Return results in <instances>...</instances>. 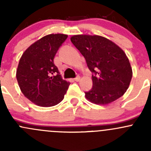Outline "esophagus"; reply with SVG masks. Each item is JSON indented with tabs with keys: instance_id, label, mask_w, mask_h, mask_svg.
<instances>
[{
	"instance_id": "34e87169",
	"label": "esophagus",
	"mask_w": 151,
	"mask_h": 151,
	"mask_svg": "<svg viewBox=\"0 0 151 151\" xmlns=\"http://www.w3.org/2000/svg\"><path fill=\"white\" fill-rule=\"evenodd\" d=\"M80 80V77H76V78H74V81H76V82H79Z\"/></svg>"
}]
</instances>
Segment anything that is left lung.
Returning <instances> with one entry per match:
<instances>
[{"label": "left lung", "mask_w": 151, "mask_h": 151, "mask_svg": "<svg viewBox=\"0 0 151 151\" xmlns=\"http://www.w3.org/2000/svg\"><path fill=\"white\" fill-rule=\"evenodd\" d=\"M71 41L93 74V88L85 93V98L93 104L105 105L122 96L132 77V68L122 49L98 35H74Z\"/></svg>", "instance_id": "8db88e82"}]
</instances>
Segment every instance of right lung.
<instances>
[{
    "mask_svg": "<svg viewBox=\"0 0 151 151\" xmlns=\"http://www.w3.org/2000/svg\"><path fill=\"white\" fill-rule=\"evenodd\" d=\"M67 37L61 33L47 35L32 44L19 59L16 73L19 87L24 96L38 106L57 105L68 90L70 83L62 79L54 64L55 55Z\"/></svg>",
    "mask_w": 151,
    "mask_h": 151,
    "instance_id": "obj_1",
    "label": "right lung"
}]
</instances>
